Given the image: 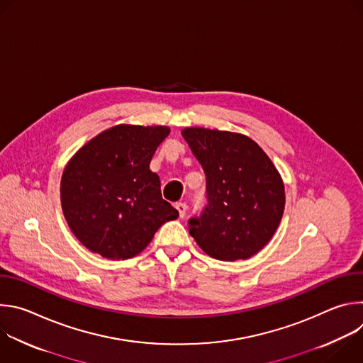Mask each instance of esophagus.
<instances>
[{
  "instance_id": "1",
  "label": "esophagus",
  "mask_w": 363,
  "mask_h": 363,
  "mask_svg": "<svg viewBox=\"0 0 363 363\" xmlns=\"http://www.w3.org/2000/svg\"><path fill=\"white\" fill-rule=\"evenodd\" d=\"M175 208L178 210L179 217H181V218H184V217H185V214H186V210H188V205H186L185 202H177V203H175Z\"/></svg>"
}]
</instances>
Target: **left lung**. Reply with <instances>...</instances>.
<instances>
[{
	"label": "left lung",
	"instance_id": "1",
	"mask_svg": "<svg viewBox=\"0 0 363 363\" xmlns=\"http://www.w3.org/2000/svg\"><path fill=\"white\" fill-rule=\"evenodd\" d=\"M206 175L208 205L189 234L213 258L247 260L274 235L284 213L283 179L266 152L245 135L186 128L182 132Z\"/></svg>",
	"mask_w": 363,
	"mask_h": 363
}]
</instances>
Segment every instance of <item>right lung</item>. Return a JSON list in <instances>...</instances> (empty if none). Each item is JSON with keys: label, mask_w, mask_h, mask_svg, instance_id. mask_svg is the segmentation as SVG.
<instances>
[{"label": "right lung", "mask_w": 363, "mask_h": 363, "mask_svg": "<svg viewBox=\"0 0 363 363\" xmlns=\"http://www.w3.org/2000/svg\"><path fill=\"white\" fill-rule=\"evenodd\" d=\"M168 126L116 125L83 145L60 184L65 218L76 238L111 260L138 255L162 224L179 213L162 198L149 169Z\"/></svg>", "instance_id": "right-lung-1"}]
</instances>
